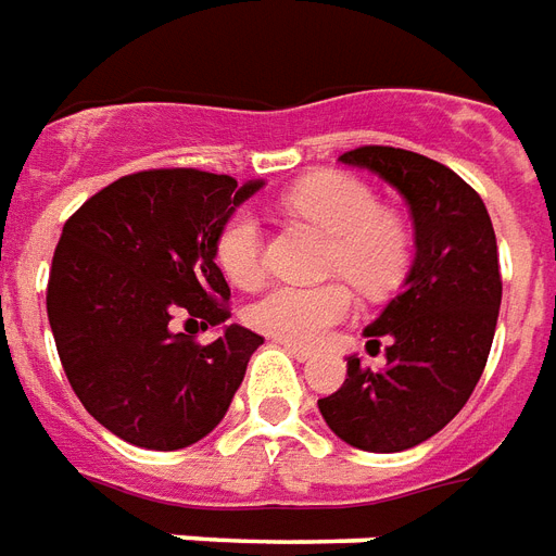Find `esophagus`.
Instances as JSON below:
<instances>
[{
	"label": "esophagus",
	"mask_w": 556,
	"mask_h": 556,
	"mask_svg": "<svg viewBox=\"0 0 556 556\" xmlns=\"http://www.w3.org/2000/svg\"><path fill=\"white\" fill-rule=\"evenodd\" d=\"M282 344V351H289L294 359L300 362H309L312 359V351H306V348H300V344H291V341H279Z\"/></svg>",
	"instance_id": "esophagus-1"
}]
</instances>
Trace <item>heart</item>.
Segmentation results:
<instances>
[{"label":"heart","instance_id":"b5f03b06","mask_svg":"<svg viewBox=\"0 0 556 556\" xmlns=\"http://www.w3.org/2000/svg\"><path fill=\"white\" fill-rule=\"evenodd\" d=\"M282 205L327 236V274H341L365 294H382L401 282L409 262V232L401 217L382 212L368 185L332 170L312 174L291 185ZM215 262L238 289H253L262 279V226L253 212L238 208L220 224ZM351 315L353 294L341 279L324 286H274L247 306L253 330L291 344H318Z\"/></svg>","mask_w":556,"mask_h":556}]
</instances>
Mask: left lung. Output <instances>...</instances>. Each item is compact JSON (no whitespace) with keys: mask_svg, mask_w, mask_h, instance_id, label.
Instances as JSON below:
<instances>
[{"mask_svg":"<svg viewBox=\"0 0 556 556\" xmlns=\"http://www.w3.org/2000/svg\"><path fill=\"white\" fill-rule=\"evenodd\" d=\"M339 162L371 170L404 197L415 262L404 291L365 330L368 344L386 341V368L371 371L351 356L348 380L318 409L348 445L394 454L439 433L486 368L501 309L495 229L475 188L427 155L356 147Z\"/></svg>","mask_w":556,"mask_h":556,"instance_id":"obj_1","label":"left lung"}]
</instances>
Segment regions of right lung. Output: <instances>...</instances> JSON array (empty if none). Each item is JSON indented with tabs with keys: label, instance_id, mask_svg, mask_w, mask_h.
Segmentation results:
<instances>
[{
	"label": "right lung",
	"instance_id": "right-lung-1",
	"mask_svg": "<svg viewBox=\"0 0 556 556\" xmlns=\"http://www.w3.org/2000/svg\"><path fill=\"white\" fill-rule=\"evenodd\" d=\"M258 188L194 167L141 170L64 224L49 267V327L81 406L123 442L179 451L212 433L232 404L265 339L232 324L200 344L176 332L174 318L200 327L229 318L215 238Z\"/></svg>",
	"mask_w": 556,
	"mask_h": 556
}]
</instances>
